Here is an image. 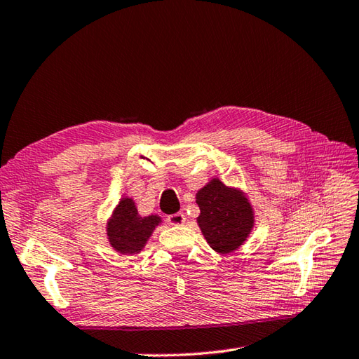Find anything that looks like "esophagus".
<instances>
[{
	"instance_id": "1",
	"label": "esophagus",
	"mask_w": 359,
	"mask_h": 359,
	"mask_svg": "<svg viewBox=\"0 0 359 359\" xmlns=\"http://www.w3.org/2000/svg\"><path fill=\"white\" fill-rule=\"evenodd\" d=\"M166 220H168L170 224H176V226H179V224L185 223L187 217H185V214H183V212H176V214L168 215V219H166Z\"/></svg>"
}]
</instances>
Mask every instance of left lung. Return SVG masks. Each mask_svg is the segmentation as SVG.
I'll return each mask as SVG.
<instances>
[{"instance_id": "1", "label": "left lung", "mask_w": 359, "mask_h": 359, "mask_svg": "<svg viewBox=\"0 0 359 359\" xmlns=\"http://www.w3.org/2000/svg\"><path fill=\"white\" fill-rule=\"evenodd\" d=\"M200 208L198 226L214 251L226 254L243 243L252 229L251 205L238 191L214 179L196 196Z\"/></svg>"}]
</instances>
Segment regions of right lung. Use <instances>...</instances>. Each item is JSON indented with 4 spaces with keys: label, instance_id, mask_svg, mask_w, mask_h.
Segmentation results:
<instances>
[{
    "label": "right lung",
    "instance_id": "add662e5",
    "mask_svg": "<svg viewBox=\"0 0 359 359\" xmlns=\"http://www.w3.org/2000/svg\"><path fill=\"white\" fill-rule=\"evenodd\" d=\"M157 215L140 217L131 198H122L108 223V238L111 246L122 254L139 252L145 246L153 229L159 224Z\"/></svg>",
    "mask_w": 359,
    "mask_h": 359
}]
</instances>
